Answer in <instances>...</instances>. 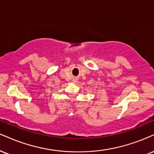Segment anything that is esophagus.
I'll return each instance as SVG.
<instances>
[{"label": "esophagus", "mask_w": 154, "mask_h": 154, "mask_svg": "<svg viewBox=\"0 0 154 154\" xmlns=\"http://www.w3.org/2000/svg\"><path fill=\"white\" fill-rule=\"evenodd\" d=\"M72 81H73V82H78V78H77V77H74L73 78H72Z\"/></svg>", "instance_id": "esophagus-1"}]
</instances>
